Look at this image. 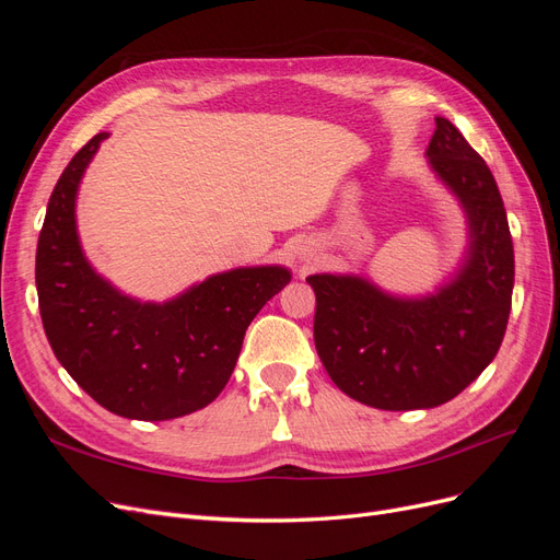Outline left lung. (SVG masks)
I'll use <instances>...</instances> for the list:
<instances>
[{
	"label": "left lung",
	"instance_id": "1",
	"mask_svg": "<svg viewBox=\"0 0 560 560\" xmlns=\"http://www.w3.org/2000/svg\"><path fill=\"white\" fill-rule=\"evenodd\" d=\"M467 219L453 278L397 296L362 276L317 273L315 348L338 389L383 411L432 409L477 381L500 350L514 290V245L493 173L448 118L425 151Z\"/></svg>",
	"mask_w": 560,
	"mask_h": 560
}]
</instances>
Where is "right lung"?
<instances>
[{
    "label": "right lung",
    "instance_id": "right-lung-1",
    "mask_svg": "<svg viewBox=\"0 0 560 560\" xmlns=\"http://www.w3.org/2000/svg\"><path fill=\"white\" fill-rule=\"evenodd\" d=\"M107 138L97 132L77 151L48 198L35 268L39 313L58 362L100 406L130 420H171L222 393L249 322L292 273L231 268L163 303L116 290L77 233L79 184Z\"/></svg>",
    "mask_w": 560,
    "mask_h": 560
}]
</instances>
